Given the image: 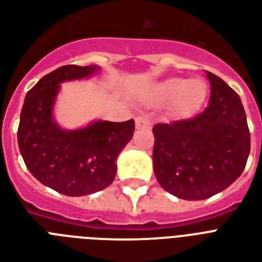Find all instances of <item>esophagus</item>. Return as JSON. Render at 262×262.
I'll use <instances>...</instances> for the list:
<instances>
[{"mask_svg": "<svg viewBox=\"0 0 262 262\" xmlns=\"http://www.w3.org/2000/svg\"><path fill=\"white\" fill-rule=\"evenodd\" d=\"M135 123L136 129H148V127H151V121H149L147 115H139L135 119Z\"/></svg>", "mask_w": 262, "mask_h": 262, "instance_id": "1", "label": "esophagus"}]
</instances>
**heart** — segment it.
<instances>
[{
    "label": "heart",
    "mask_w": 262,
    "mask_h": 262,
    "mask_svg": "<svg viewBox=\"0 0 262 262\" xmlns=\"http://www.w3.org/2000/svg\"><path fill=\"white\" fill-rule=\"evenodd\" d=\"M207 95V84L203 80L170 77L148 90L147 102L154 107L170 103L172 114L179 118H187L201 108Z\"/></svg>",
    "instance_id": "heart-1"
}]
</instances>
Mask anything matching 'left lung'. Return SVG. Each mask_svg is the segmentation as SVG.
<instances>
[{
	"mask_svg": "<svg viewBox=\"0 0 262 262\" xmlns=\"http://www.w3.org/2000/svg\"><path fill=\"white\" fill-rule=\"evenodd\" d=\"M209 104L193 119L154 126V172L164 190L205 200L239 178L250 154V133L239 95L205 72Z\"/></svg>",
	"mask_w": 262,
	"mask_h": 262,
	"instance_id": "left-lung-1",
	"label": "left lung"
}]
</instances>
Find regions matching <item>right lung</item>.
Listing matches in <instances>:
<instances>
[{"label": "right lung", "mask_w": 262, "mask_h": 262, "mask_svg": "<svg viewBox=\"0 0 262 262\" xmlns=\"http://www.w3.org/2000/svg\"><path fill=\"white\" fill-rule=\"evenodd\" d=\"M99 71V65L61 67L43 76L24 99L17 130L23 160L39 182L61 194L79 197L110 186L119 154L133 137V119H96L65 129L54 118L61 84L88 79Z\"/></svg>", "instance_id": "add662e5"}]
</instances>
